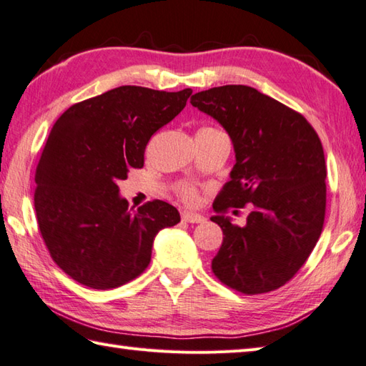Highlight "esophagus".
<instances>
[{
  "instance_id": "1",
  "label": "esophagus",
  "mask_w": 366,
  "mask_h": 366,
  "mask_svg": "<svg viewBox=\"0 0 366 366\" xmlns=\"http://www.w3.org/2000/svg\"><path fill=\"white\" fill-rule=\"evenodd\" d=\"M182 220L187 223H203L204 217L197 212H190V211H184L182 212Z\"/></svg>"
}]
</instances>
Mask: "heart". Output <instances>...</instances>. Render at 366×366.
I'll return each mask as SVG.
<instances>
[{"instance_id":"1","label":"heart","mask_w":366,"mask_h":366,"mask_svg":"<svg viewBox=\"0 0 366 366\" xmlns=\"http://www.w3.org/2000/svg\"><path fill=\"white\" fill-rule=\"evenodd\" d=\"M206 129H209V127H206ZM179 193H181V197L185 201H189V203H193V201L197 199V190L190 184H182L181 187H179Z\"/></svg>"}]
</instances>
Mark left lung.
Returning <instances> with one entry per match:
<instances>
[{
	"label": "left lung",
	"mask_w": 366,
	"mask_h": 366,
	"mask_svg": "<svg viewBox=\"0 0 366 366\" xmlns=\"http://www.w3.org/2000/svg\"><path fill=\"white\" fill-rule=\"evenodd\" d=\"M190 104L227 130L236 154L211 217L223 231L212 272L239 292L274 291L297 274L321 236L327 176L321 139L302 114L244 84L197 92ZM245 204L252 211L244 227L224 217Z\"/></svg>",
	"instance_id": "1"
}]
</instances>
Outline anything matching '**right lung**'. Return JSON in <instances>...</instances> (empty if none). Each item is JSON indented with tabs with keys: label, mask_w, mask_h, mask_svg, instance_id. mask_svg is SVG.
<instances>
[{
	"label": "right lung",
	"mask_w": 366,
	"mask_h": 366,
	"mask_svg": "<svg viewBox=\"0 0 366 366\" xmlns=\"http://www.w3.org/2000/svg\"><path fill=\"white\" fill-rule=\"evenodd\" d=\"M190 94L119 86L54 122L36 168L34 207L53 261L75 282L92 290L126 285L149 266L157 232L181 222L160 199L129 209L118 182L143 167L147 142Z\"/></svg>",
	"instance_id": "add662e5"
}]
</instances>
